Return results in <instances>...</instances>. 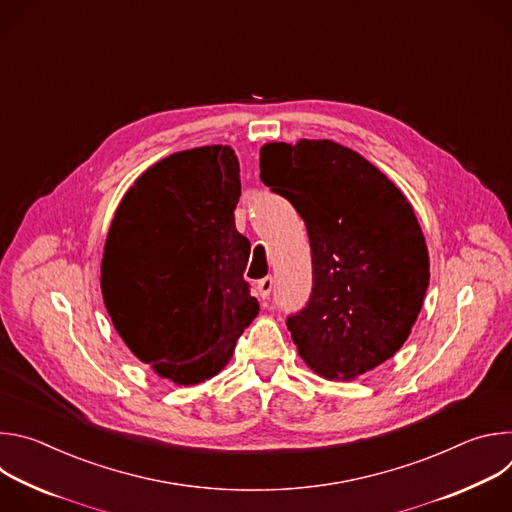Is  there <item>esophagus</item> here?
<instances>
[{"label": "esophagus", "instance_id": "esophagus-1", "mask_svg": "<svg viewBox=\"0 0 512 512\" xmlns=\"http://www.w3.org/2000/svg\"><path fill=\"white\" fill-rule=\"evenodd\" d=\"M271 289H273V277H271V275L259 279V283H257V294H259L261 300H267V298H269Z\"/></svg>", "mask_w": 512, "mask_h": 512}]
</instances>
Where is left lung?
Returning a JSON list of instances; mask_svg holds the SVG:
<instances>
[{
	"label": "left lung",
	"instance_id": "left-lung-1",
	"mask_svg": "<svg viewBox=\"0 0 512 512\" xmlns=\"http://www.w3.org/2000/svg\"><path fill=\"white\" fill-rule=\"evenodd\" d=\"M261 180L304 218L312 294L287 330L310 369L350 381L407 340L429 285V255L403 192L330 139L261 148Z\"/></svg>",
	"mask_w": 512,
	"mask_h": 512
}]
</instances>
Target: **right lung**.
Masks as SVG:
<instances>
[{
  "instance_id": "add662e5",
  "label": "right lung",
  "mask_w": 512,
  "mask_h": 512,
  "mask_svg": "<svg viewBox=\"0 0 512 512\" xmlns=\"http://www.w3.org/2000/svg\"><path fill=\"white\" fill-rule=\"evenodd\" d=\"M239 196L235 152L204 145L145 170L113 216L105 308L127 348L178 385L221 373L259 314L243 277L251 243L235 227Z\"/></svg>"
}]
</instances>
